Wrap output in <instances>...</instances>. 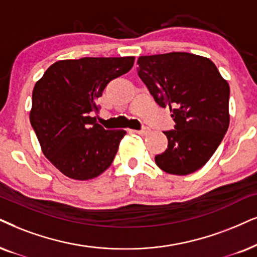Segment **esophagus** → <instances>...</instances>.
Masks as SVG:
<instances>
[{
    "instance_id": "obj_1",
    "label": "esophagus",
    "mask_w": 257,
    "mask_h": 257,
    "mask_svg": "<svg viewBox=\"0 0 257 257\" xmlns=\"http://www.w3.org/2000/svg\"><path fill=\"white\" fill-rule=\"evenodd\" d=\"M132 132L135 133V134H139V135L144 136V135H147L148 134L149 129H142V131H132Z\"/></svg>"
}]
</instances>
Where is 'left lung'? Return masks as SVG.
Returning <instances> with one entry per match:
<instances>
[{"label":"left lung","instance_id":"left-lung-1","mask_svg":"<svg viewBox=\"0 0 257 257\" xmlns=\"http://www.w3.org/2000/svg\"><path fill=\"white\" fill-rule=\"evenodd\" d=\"M138 74L155 102L170 106L175 125L164 132L166 151L155 157L166 173L187 175L204 166L229 128V84L209 58L186 53L140 57Z\"/></svg>","mask_w":257,"mask_h":257}]
</instances>
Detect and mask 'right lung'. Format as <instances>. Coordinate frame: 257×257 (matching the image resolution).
<instances>
[{
    "label": "right lung",
    "mask_w": 257,
    "mask_h": 257,
    "mask_svg": "<svg viewBox=\"0 0 257 257\" xmlns=\"http://www.w3.org/2000/svg\"><path fill=\"white\" fill-rule=\"evenodd\" d=\"M134 57L59 60L35 83L29 119L41 151L74 180L98 177L112 164L125 131H106L91 113L109 82L128 72Z\"/></svg>",
    "instance_id": "1"
}]
</instances>
